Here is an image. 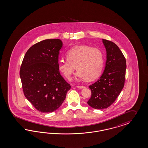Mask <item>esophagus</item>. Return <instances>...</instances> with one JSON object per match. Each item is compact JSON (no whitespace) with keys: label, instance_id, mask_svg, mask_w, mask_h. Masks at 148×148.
<instances>
[{"label":"esophagus","instance_id":"obj_1","mask_svg":"<svg viewBox=\"0 0 148 148\" xmlns=\"http://www.w3.org/2000/svg\"><path fill=\"white\" fill-rule=\"evenodd\" d=\"M77 87L78 88L82 89V88H85V86H77Z\"/></svg>","mask_w":148,"mask_h":148}]
</instances>
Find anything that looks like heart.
I'll use <instances>...</instances> for the list:
<instances>
[{
	"instance_id": "heart-1",
	"label": "heart",
	"mask_w": 148,
	"mask_h": 148,
	"mask_svg": "<svg viewBox=\"0 0 148 148\" xmlns=\"http://www.w3.org/2000/svg\"><path fill=\"white\" fill-rule=\"evenodd\" d=\"M66 58V61L58 62V68L68 79H71L76 66L77 77L93 80L101 74L104 62L101 50L84 45L75 46L67 51Z\"/></svg>"
}]
</instances>
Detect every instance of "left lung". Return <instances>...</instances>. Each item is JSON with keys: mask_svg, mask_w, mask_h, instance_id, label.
<instances>
[{"mask_svg": "<svg viewBox=\"0 0 148 148\" xmlns=\"http://www.w3.org/2000/svg\"><path fill=\"white\" fill-rule=\"evenodd\" d=\"M107 60L104 71L95 83L89 86L91 97L87 104L96 109L112 105L121 92L125 80L126 62L122 52L112 41L102 39Z\"/></svg>", "mask_w": 148, "mask_h": 148, "instance_id": "obj_1", "label": "left lung"}]
</instances>
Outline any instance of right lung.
<instances>
[{"mask_svg": "<svg viewBox=\"0 0 148 148\" xmlns=\"http://www.w3.org/2000/svg\"><path fill=\"white\" fill-rule=\"evenodd\" d=\"M62 42L41 41L27 51L21 66V80L26 98L39 112H53L61 106L71 86L58 68Z\"/></svg>", "mask_w": 148, "mask_h": 148, "instance_id": "obj_1", "label": "right lung"}]
</instances>
